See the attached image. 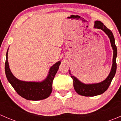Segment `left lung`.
I'll list each match as a JSON object with an SVG mask.
<instances>
[{"instance_id": "obj_1", "label": "left lung", "mask_w": 121, "mask_h": 121, "mask_svg": "<svg viewBox=\"0 0 121 121\" xmlns=\"http://www.w3.org/2000/svg\"><path fill=\"white\" fill-rule=\"evenodd\" d=\"M95 28L101 29L103 30L109 37L110 39L111 44L113 50V64L112 66L111 71L109 73L108 77L102 82L94 84H84L78 80L75 77L69 73L71 77L73 80V85L75 91L78 94L81 95L85 96V97H94L98 95L104 93L109 87V85L111 83L113 77L116 73L117 70V63H116V58L117 56V48L115 43V39L113 35L109 29H108L104 24L100 21H96L95 22Z\"/></svg>"}]
</instances>
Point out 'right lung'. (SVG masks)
Returning a JSON list of instances; mask_svg holds the SVG:
<instances>
[{"label":"right lung","instance_id":"add662e5","mask_svg":"<svg viewBox=\"0 0 121 121\" xmlns=\"http://www.w3.org/2000/svg\"><path fill=\"white\" fill-rule=\"evenodd\" d=\"M8 50L5 62V73L9 82L17 93L27 100L38 101L44 99L50 96L52 92V84L61 62L58 61L50 69L47 78L41 82H26L19 80L12 74L10 70L8 60Z\"/></svg>","mask_w":121,"mask_h":121}]
</instances>
